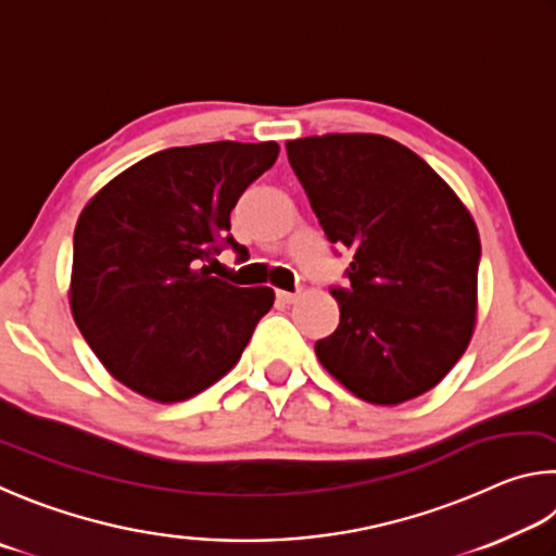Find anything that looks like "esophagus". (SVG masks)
<instances>
[{
	"label": "esophagus",
	"mask_w": 556,
	"mask_h": 556,
	"mask_svg": "<svg viewBox=\"0 0 556 556\" xmlns=\"http://www.w3.org/2000/svg\"><path fill=\"white\" fill-rule=\"evenodd\" d=\"M276 298H278L283 305H293L295 300H298V295H295V293H288V290H278Z\"/></svg>",
	"instance_id": "1"
}]
</instances>
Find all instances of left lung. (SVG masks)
<instances>
[{
    "label": "left lung",
    "instance_id": "1",
    "mask_svg": "<svg viewBox=\"0 0 556 556\" xmlns=\"http://www.w3.org/2000/svg\"><path fill=\"white\" fill-rule=\"evenodd\" d=\"M332 243L352 251L332 288L339 327L315 354L346 391L401 405L434 388L471 342L481 239L456 192L407 146L378 134L286 143Z\"/></svg>",
    "mask_w": 556,
    "mask_h": 556
}]
</instances>
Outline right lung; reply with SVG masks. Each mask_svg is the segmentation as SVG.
I'll list each match as a JSON object with an SVG mask.
<instances>
[{
	"label": "right lung",
	"mask_w": 556,
	"mask_h": 556,
	"mask_svg": "<svg viewBox=\"0 0 556 556\" xmlns=\"http://www.w3.org/2000/svg\"><path fill=\"white\" fill-rule=\"evenodd\" d=\"M276 141L175 146L116 175L75 224L71 309L116 381L180 403L227 376L273 290L212 276L214 253L239 249L229 214L278 159ZM210 262V267L203 263Z\"/></svg>",
	"instance_id": "obj_1"
}]
</instances>
